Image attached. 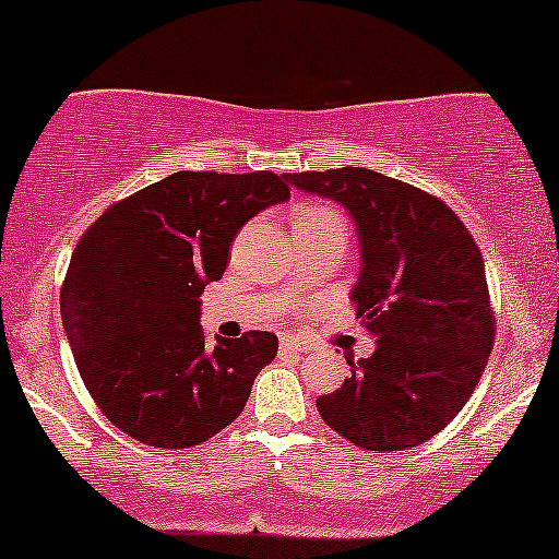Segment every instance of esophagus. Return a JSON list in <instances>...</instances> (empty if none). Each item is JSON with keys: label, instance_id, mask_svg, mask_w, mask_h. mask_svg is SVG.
<instances>
[{"label": "esophagus", "instance_id": "34e87169", "mask_svg": "<svg viewBox=\"0 0 559 559\" xmlns=\"http://www.w3.org/2000/svg\"><path fill=\"white\" fill-rule=\"evenodd\" d=\"M280 346L282 350H293V354H304V350H309V343L300 341L296 335H282Z\"/></svg>", "mask_w": 559, "mask_h": 559}]
</instances>
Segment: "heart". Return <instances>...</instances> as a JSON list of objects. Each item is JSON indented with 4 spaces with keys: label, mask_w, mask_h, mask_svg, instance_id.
Returning <instances> with one entry per match:
<instances>
[{
    "label": "heart",
    "mask_w": 559,
    "mask_h": 559,
    "mask_svg": "<svg viewBox=\"0 0 559 559\" xmlns=\"http://www.w3.org/2000/svg\"><path fill=\"white\" fill-rule=\"evenodd\" d=\"M324 218H337V211L328 209V205H304V209L296 211V218H293V227H296V224L324 222Z\"/></svg>",
    "instance_id": "heart-1"
}]
</instances>
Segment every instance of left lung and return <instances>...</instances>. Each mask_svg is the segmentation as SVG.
I'll list each match as a JSON object with an SVG mask.
<instances>
[{"instance_id": "1", "label": "left lung", "mask_w": 559, "mask_h": 559, "mask_svg": "<svg viewBox=\"0 0 559 559\" xmlns=\"http://www.w3.org/2000/svg\"><path fill=\"white\" fill-rule=\"evenodd\" d=\"M337 200L359 231L361 274L350 300L378 348L348 359L350 378L317 399L332 430L372 454L430 441L478 385L493 348L483 255L443 200L369 168L285 174Z\"/></svg>"}]
</instances>
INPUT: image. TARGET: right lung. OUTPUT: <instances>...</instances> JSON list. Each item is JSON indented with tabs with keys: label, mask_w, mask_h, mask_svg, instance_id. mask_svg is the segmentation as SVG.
<instances>
[{
	"label": "right lung",
	"mask_w": 559,
	"mask_h": 559,
	"mask_svg": "<svg viewBox=\"0 0 559 559\" xmlns=\"http://www.w3.org/2000/svg\"><path fill=\"white\" fill-rule=\"evenodd\" d=\"M290 198L272 171H177L112 203L81 235L60 290L73 359L105 417L134 441L190 449L240 417L274 332L209 341L200 296L242 224Z\"/></svg>",
	"instance_id": "add662e5"
}]
</instances>
